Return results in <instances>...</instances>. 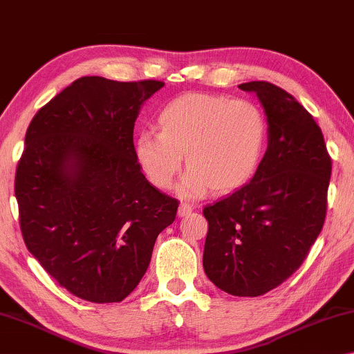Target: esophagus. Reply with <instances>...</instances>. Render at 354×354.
Here are the masks:
<instances>
[{
  "mask_svg": "<svg viewBox=\"0 0 354 354\" xmlns=\"http://www.w3.org/2000/svg\"><path fill=\"white\" fill-rule=\"evenodd\" d=\"M194 209V205H191V203H180V207H178V218H185V216H188L191 212Z\"/></svg>",
  "mask_w": 354,
  "mask_h": 354,
  "instance_id": "1",
  "label": "esophagus"
}]
</instances>
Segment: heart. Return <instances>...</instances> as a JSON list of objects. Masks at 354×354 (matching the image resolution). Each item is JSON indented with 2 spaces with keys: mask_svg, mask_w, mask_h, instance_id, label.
Segmentation results:
<instances>
[{
  "mask_svg": "<svg viewBox=\"0 0 354 354\" xmlns=\"http://www.w3.org/2000/svg\"><path fill=\"white\" fill-rule=\"evenodd\" d=\"M160 132L136 135L133 153L152 185L167 189L180 171L177 193L189 199L209 189L230 193L243 187L261 161L266 135L263 111L250 101L189 93L172 99L158 115Z\"/></svg>",
  "mask_w": 354,
  "mask_h": 354,
  "instance_id": "obj_1",
  "label": "heart"
}]
</instances>
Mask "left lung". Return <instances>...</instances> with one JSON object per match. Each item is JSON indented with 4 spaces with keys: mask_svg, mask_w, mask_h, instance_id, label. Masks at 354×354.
<instances>
[{
    "mask_svg": "<svg viewBox=\"0 0 354 354\" xmlns=\"http://www.w3.org/2000/svg\"><path fill=\"white\" fill-rule=\"evenodd\" d=\"M268 121V151L249 183L203 208V270L234 297H258L300 268L322 232L331 158L314 118L288 91L255 80Z\"/></svg>",
    "mask_w": 354,
    "mask_h": 354,
    "instance_id": "left-lung-1",
    "label": "left lung"
}]
</instances>
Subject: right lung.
I'll return each instance as SVG.
<instances>
[{
  "instance_id": "add662e5",
  "label": "right lung",
  "mask_w": 354,
  "mask_h": 354,
  "mask_svg": "<svg viewBox=\"0 0 354 354\" xmlns=\"http://www.w3.org/2000/svg\"><path fill=\"white\" fill-rule=\"evenodd\" d=\"M160 80L85 76L30 121L15 197L28 250L60 286L93 303L138 286L178 202L147 182L133 127Z\"/></svg>"
}]
</instances>
